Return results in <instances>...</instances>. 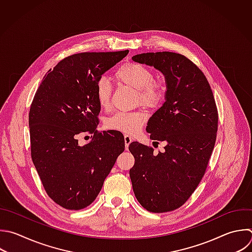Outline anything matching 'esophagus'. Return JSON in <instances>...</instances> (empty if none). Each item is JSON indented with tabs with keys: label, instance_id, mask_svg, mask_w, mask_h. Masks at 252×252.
Listing matches in <instances>:
<instances>
[{
	"label": "esophagus",
	"instance_id": "obj_1",
	"mask_svg": "<svg viewBox=\"0 0 252 252\" xmlns=\"http://www.w3.org/2000/svg\"><path fill=\"white\" fill-rule=\"evenodd\" d=\"M124 141H125V147H126V149H128V147H129V145L132 143V141H133V138L131 137V136H129V135H125L124 136Z\"/></svg>",
	"mask_w": 252,
	"mask_h": 252
}]
</instances>
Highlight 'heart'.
Returning <instances> with one entry per match:
<instances>
[{"instance_id": "b5f03b06", "label": "heart", "mask_w": 252, "mask_h": 252, "mask_svg": "<svg viewBox=\"0 0 252 252\" xmlns=\"http://www.w3.org/2000/svg\"><path fill=\"white\" fill-rule=\"evenodd\" d=\"M116 81L136 91L137 101L150 108L159 106L166 95V86L162 80L154 79L153 72L138 63L127 62L114 73ZM112 88L109 81L100 78L95 85V97L101 108H108L111 100ZM147 121L143 111L116 112L106 121V127L125 134L135 135L141 131Z\"/></svg>"}]
</instances>
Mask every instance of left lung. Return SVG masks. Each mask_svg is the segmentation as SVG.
I'll return each instance as SVG.
<instances>
[{
  "instance_id": "obj_1",
  "label": "left lung",
  "mask_w": 252,
  "mask_h": 252,
  "mask_svg": "<svg viewBox=\"0 0 252 252\" xmlns=\"http://www.w3.org/2000/svg\"><path fill=\"white\" fill-rule=\"evenodd\" d=\"M132 60L160 71L166 84L165 101L146 129L156 143H165L164 152L155 155L153 148L130 144L133 191L146 210L170 212L188 200L205 174L218 130L215 98L203 72L181 54L142 53Z\"/></svg>"
}]
</instances>
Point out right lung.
Returning <instances> with one entry per match:
<instances>
[{"label": "right lung", "instance_id": "add662e5", "mask_svg": "<svg viewBox=\"0 0 252 252\" xmlns=\"http://www.w3.org/2000/svg\"><path fill=\"white\" fill-rule=\"evenodd\" d=\"M128 52L66 57L48 71L36 91L29 116L32 158L46 193L65 209L91 205L125 149L124 138L96 130L100 106L95 85ZM81 132L94 138L80 146Z\"/></svg>", "mask_w": 252, "mask_h": 252}]
</instances>
